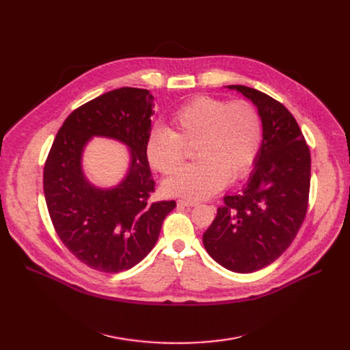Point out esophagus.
Wrapping results in <instances>:
<instances>
[{
	"label": "esophagus",
	"instance_id": "34e87169",
	"mask_svg": "<svg viewBox=\"0 0 350 350\" xmlns=\"http://www.w3.org/2000/svg\"><path fill=\"white\" fill-rule=\"evenodd\" d=\"M177 204L183 206V207H196L198 203H197V201H193V200H178Z\"/></svg>",
	"mask_w": 350,
	"mask_h": 350
}]
</instances>
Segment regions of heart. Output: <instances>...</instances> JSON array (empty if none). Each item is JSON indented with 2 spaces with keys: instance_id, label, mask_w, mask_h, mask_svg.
Segmentation results:
<instances>
[{
  "instance_id": "obj_1",
  "label": "heart",
  "mask_w": 350,
  "mask_h": 350,
  "mask_svg": "<svg viewBox=\"0 0 350 350\" xmlns=\"http://www.w3.org/2000/svg\"><path fill=\"white\" fill-rule=\"evenodd\" d=\"M173 131L154 127L147 136L146 156L152 167L169 174L185 157V146L195 144L199 160L165 178L169 196L206 198L221 190L228 180L245 177L260 154L262 120L256 107L244 99L228 102L197 96L172 118Z\"/></svg>"
}]
</instances>
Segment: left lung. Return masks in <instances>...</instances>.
<instances>
[{
	"label": "left lung",
	"instance_id": "1",
	"mask_svg": "<svg viewBox=\"0 0 350 350\" xmlns=\"http://www.w3.org/2000/svg\"><path fill=\"white\" fill-rule=\"evenodd\" d=\"M258 109L262 144L248 185L226 196L203 244L219 265L240 273L258 271L286 251L308 210L310 153L289 110L262 92L230 85Z\"/></svg>",
	"mask_w": 350,
	"mask_h": 350
}]
</instances>
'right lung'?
<instances>
[{
	"instance_id": "right-lung-1",
	"label": "right lung",
	"mask_w": 350,
	"mask_h": 350,
	"mask_svg": "<svg viewBox=\"0 0 350 350\" xmlns=\"http://www.w3.org/2000/svg\"><path fill=\"white\" fill-rule=\"evenodd\" d=\"M154 98L147 89L120 88L79 106L55 137L44 167V194L64 245L102 272L139 264L154 247L176 201H149L154 181L146 156ZM94 135L122 141L131 152L126 177L99 189L85 180L81 153Z\"/></svg>"
}]
</instances>
